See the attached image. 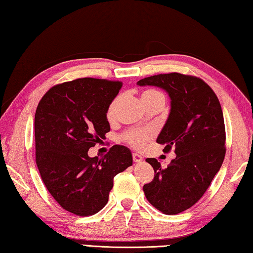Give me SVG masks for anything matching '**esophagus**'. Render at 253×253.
<instances>
[{"label": "esophagus", "instance_id": "1", "mask_svg": "<svg viewBox=\"0 0 253 253\" xmlns=\"http://www.w3.org/2000/svg\"><path fill=\"white\" fill-rule=\"evenodd\" d=\"M132 160H133V162H141L142 157H141L140 155H139V154L133 153V154H132Z\"/></svg>", "mask_w": 253, "mask_h": 253}]
</instances>
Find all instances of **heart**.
<instances>
[{
  "instance_id": "heart-1",
  "label": "heart",
  "mask_w": 253,
  "mask_h": 253,
  "mask_svg": "<svg viewBox=\"0 0 253 253\" xmlns=\"http://www.w3.org/2000/svg\"><path fill=\"white\" fill-rule=\"evenodd\" d=\"M141 98H142V101L146 104V102L154 99V98H163L164 99V94L157 90L148 89L142 92ZM119 102H120V97H115L114 99L111 101V104L108 105L107 111H106V119H107L109 122H112V121H114L115 119ZM152 137H153V132L151 130L131 129V130H126V132L121 135V139H122L126 144L131 146V147L140 149L142 147H145L146 144L151 140Z\"/></svg>"
}]
</instances>
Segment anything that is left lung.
Masks as SVG:
<instances>
[{
	"label": "left lung",
	"instance_id": "obj_1",
	"mask_svg": "<svg viewBox=\"0 0 253 253\" xmlns=\"http://www.w3.org/2000/svg\"><path fill=\"white\" fill-rule=\"evenodd\" d=\"M139 85L162 87L171 98V111L157 138L163 152L174 148L175 159L162 169L156 159H146L154 179L144 185L146 199L166 214L192 208L207 192L226 154V130L220 102L202 79L180 73L153 75Z\"/></svg>",
	"mask_w": 253,
	"mask_h": 253
}]
</instances>
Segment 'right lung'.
Listing matches in <instances>:
<instances>
[{"instance_id":"add662e5","label":"right lung","mask_w":253,"mask_h":253,"mask_svg":"<svg viewBox=\"0 0 253 253\" xmlns=\"http://www.w3.org/2000/svg\"><path fill=\"white\" fill-rule=\"evenodd\" d=\"M121 86L106 79H76L47 90L36 108V166L57 203L76 215L99 212L115 175L132 166L126 146L114 145L101 159L87 155L111 130L106 111Z\"/></svg>"}]
</instances>
